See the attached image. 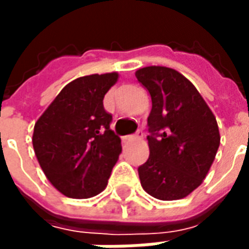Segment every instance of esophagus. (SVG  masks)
Here are the masks:
<instances>
[{"label": "esophagus", "instance_id": "34e87169", "mask_svg": "<svg viewBox=\"0 0 249 249\" xmlns=\"http://www.w3.org/2000/svg\"><path fill=\"white\" fill-rule=\"evenodd\" d=\"M141 137H142V132H140V130H139V132H137L136 135L124 136V137H123V140H124V141H130V140H136V139H141Z\"/></svg>", "mask_w": 249, "mask_h": 249}]
</instances>
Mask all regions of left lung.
<instances>
[{
    "mask_svg": "<svg viewBox=\"0 0 249 249\" xmlns=\"http://www.w3.org/2000/svg\"><path fill=\"white\" fill-rule=\"evenodd\" d=\"M152 98L149 159L139 167L141 187L159 200L187 197L203 183L220 145L217 121L192 82L167 66L136 71Z\"/></svg>",
    "mask_w": 249,
    "mask_h": 249,
    "instance_id": "obj_1",
    "label": "left lung"
}]
</instances>
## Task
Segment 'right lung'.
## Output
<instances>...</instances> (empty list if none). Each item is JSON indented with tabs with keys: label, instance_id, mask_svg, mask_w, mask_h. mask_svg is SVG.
<instances>
[{
	"label": "right lung",
	"instance_id": "1",
	"mask_svg": "<svg viewBox=\"0 0 249 249\" xmlns=\"http://www.w3.org/2000/svg\"><path fill=\"white\" fill-rule=\"evenodd\" d=\"M117 80V71L78 77L62 88L36 123V157L46 178L66 197L103 192L119 160L121 140L110 129L112 114L103 104Z\"/></svg>",
	"mask_w": 249,
	"mask_h": 249
}]
</instances>
